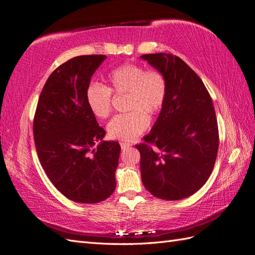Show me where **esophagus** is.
Here are the masks:
<instances>
[{"label":"esophagus","mask_w":255,"mask_h":255,"mask_svg":"<svg viewBox=\"0 0 255 255\" xmlns=\"http://www.w3.org/2000/svg\"><path fill=\"white\" fill-rule=\"evenodd\" d=\"M120 145H121V148H122V149H127V148H128L129 146H131V144H129V143H126V142H121Z\"/></svg>","instance_id":"1"}]
</instances>
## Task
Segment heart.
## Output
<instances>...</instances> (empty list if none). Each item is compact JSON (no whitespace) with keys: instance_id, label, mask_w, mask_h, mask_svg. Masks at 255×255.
<instances>
[{"instance_id":"b5f03b06","label":"heart","mask_w":255,"mask_h":255,"mask_svg":"<svg viewBox=\"0 0 255 255\" xmlns=\"http://www.w3.org/2000/svg\"><path fill=\"white\" fill-rule=\"evenodd\" d=\"M109 87L91 84L86 90V101L98 119H106L112 111V95H127L126 108L129 112L119 114L108 124L109 136L129 142L147 128L149 119L162 110L167 82L158 70H145L142 66L124 64L108 76Z\"/></svg>"}]
</instances>
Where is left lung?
Wrapping results in <instances>:
<instances>
[{
  "instance_id": "1",
  "label": "left lung",
  "mask_w": 255,
  "mask_h": 255,
  "mask_svg": "<svg viewBox=\"0 0 255 255\" xmlns=\"http://www.w3.org/2000/svg\"><path fill=\"white\" fill-rule=\"evenodd\" d=\"M141 58L162 72L167 82L166 101L141 153L145 188L164 200L194 195L209 178L219 147L216 112L198 75L171 54H147Z\"/></svg>"
}]
</instances>
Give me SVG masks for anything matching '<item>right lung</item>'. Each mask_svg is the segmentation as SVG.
Instances as JSON below:
<instances>
[{
	"mask_svg": "<svg viewBox=\"0 0 255 255\" xmlns=\"http://www.w3.org/2000/svg\"><path fill=\"white\" fill-rule=\"evenodd\" d=\"M106 58L78 56L60 65L46 81L34 118L35 146L46 175L62 195L81 204L106 200L117 186L121 146L102 141L106 131L86 101L91 77Z\"/></svg>",
	"mask_w": 255,
	"mask_h": 255,
	"instance_id": "obj_1",
	"label": "right lung"
}]
</instances>
